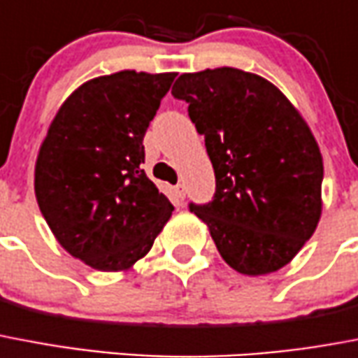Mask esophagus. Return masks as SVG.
Instances as JSON below:
<instances>
[{
  "instance_id": "1",
  "label": "esophagus",
  "mask_w": 358,
  "mask_h": 358,
  "mask_svg": "<svg viewBox=\"0 0 358 358\" xmlns=\"http://www.w3.org/2000/svg\"><path fill=\"white\" fill-rule=\"evenodd\" d=\"M173 192H176L177 199H185V188H182V185H177V187H173Z\"/></svg>"
}]
</instances>
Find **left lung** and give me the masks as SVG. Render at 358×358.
I'll return each instance as SVG.
<instances>
[{
    "label": "left lung",
    "instance_id": "1",
    "mask_svg": "<svg viewBox=\"0 0 358 358\" xmlns=\"http://www.w3.org/2000/svg\"><path fill=\"white\" fill-rule=\"evenodd\" d=\"M171 96L205 136L216 192L188 207L222 259L244 275L287 266L322 216L324 162L301 114L270 81L227 66L182 73Z\"/></svg>",
    "mask_w": 358,
    "mask_h": 358
}]
</instances>
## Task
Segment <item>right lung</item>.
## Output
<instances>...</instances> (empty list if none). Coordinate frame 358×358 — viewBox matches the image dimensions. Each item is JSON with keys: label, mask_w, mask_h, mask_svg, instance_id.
Wrapping results in <instances>:
<instances>
[{"label": "right lung", "mask_w": 358, "mask_h": 358, "mask_svg": "<svg viewBox=\"0 0 358 358\" xmlns=\"http://www.w3.org/2000/svg\"><path fill=\"white\" fill-rule=\"evenodd\" d=\"M176 76L124 70L90 79L62 103L40 145V213L71 257L99 271L131 268L171 216L173 205L140 164Z\"/></svg>", "instance_id": "1"}]
</instances>
